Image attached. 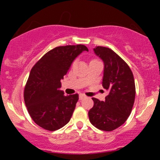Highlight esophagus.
Segmentation results:
<instances>
[{"label": "esophagus", "mask_w": 160, "mask_h": 160, "mask_svg": "<svg viewBox=\"0 0 160 160\" xmlns=\"http://www.w3.org/2000/svg\"><path fill=\"white\" fill-rule=\"evenodd\" d=\"M86 98V96H85L84 94H80V97H79V99H80V101H81V100H83V98Z\"/></svg>", "instance_id": "esophagus-1"}]
</instances>
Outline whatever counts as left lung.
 Returning <instances> with one entry per match:
<instances>
[{"label":"left lung","mask_w":160,"mask_h":160,"mask_svg":"<svg viewBox=\"0 0 160 160\" xmlns=\"http://www.w3.org/2000/svg\"><path fill=\"white\" fill-rule=\"evenodd\" d=\"M93 51L104 62L102 85L108 94L104 101L92 98L93 107L88 116L93 126L110 132L123 125L132 112L135 98V80L128 64L113 50L98 46Z\"/></svg>","instance_id":"obj_1"}]
</instances>
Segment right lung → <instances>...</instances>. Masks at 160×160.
Masks as SVG:
<instances>
[{"label":"right lung","mask_w":160,"mask_h":160,"mask_svg":"<svg viewBox=\"0 0 160 160\" xmlns=\"http://www.w3.org/2000/svg\"><path fill=\"white\" fill-rule=\"evenodd\" d=\"M88 49L83 45L58 46L46 52L31 70L24 99L32 120L42 128L56 131L70 122L78 93L64 95L60 80L74 59Z\"/></svg>","instance_id":"obj_1"}]
</instances>
